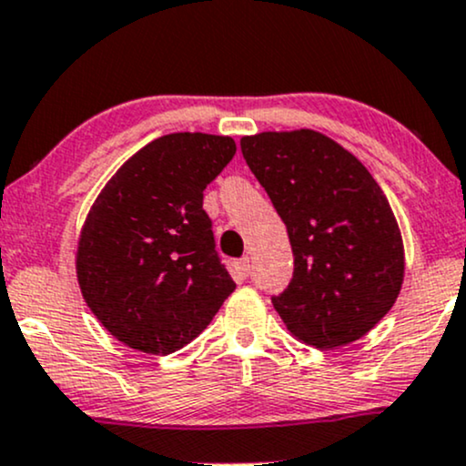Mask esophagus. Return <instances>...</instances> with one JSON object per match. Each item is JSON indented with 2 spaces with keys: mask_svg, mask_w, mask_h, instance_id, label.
Wrapping results in <instances>:
<instances>
[{
  "mask_svg": "<svg viewBox=\"0 0 466 466\" xmlns=\"http://www.w3.org/2000/svg\"><path fill=\"white\" fill-rule=\"evenodd\" d=\"M235 270H238L239 279H246L250 275V257H242V259L235 261Z\"/></svg>",
  "mask_w": 466,
  "mask_h": 466,
  "instance_id": "obj_1",
  "label": "esophagus"
}]
</instances>
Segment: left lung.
<instances>
[{"label":"left lung","mask_w":466,"mask_h":466,"mask_svg":"<svg viewBox=\"0 0 466 466\" xmlns=\"http://www.w3.org/2000/svg\"><path fill=\"white\" fill-rule=\"evenodd\" d=\"M242 155L288 228L294 272L272 305L299 340L349 344L395 305L403 244L370 172L316 130L242 139Z\"/></svg>","instance_id":"obj_1"}]
</instances>
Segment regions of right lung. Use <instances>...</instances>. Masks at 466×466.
Here are the masks:
<instances>
[{
  "label": "right lung",
  "instance_id": "right-lung-1",
  "mask_svg": "<svg viewBox=\"0 0 466 466\" xmlns=\"http://www.w3.org/2000/svg\"><path fill=\"white\" fill-rule=\"evenodd\" d=\"M233 155L231 137L163 135L93 202L76 257L78 283L97 320L130 349L178 351L235 289L202 209V191Z\"/></svg>",
  "mask_w": 466,
  "mask_h": 466
}]
</instances>
